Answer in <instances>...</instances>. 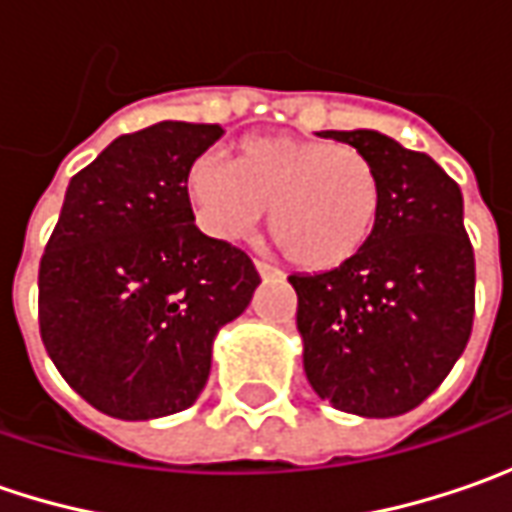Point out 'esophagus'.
Here are the masks:
<instances>
[{"instance_id":"1","label":"esophagus","mask_w":512,"mask_h":512,"mask_svg":"<svg viewBox=\"0 0 512 512\" xmlns=\"http://www.w3.org/2000/svg\"><path fill=\"white\" fill-rule=\"evenodd\" d=\"M256 270H259V276H282V270L273 265H267V262H259L256 259Z\"/></svg>"}]
</instances>
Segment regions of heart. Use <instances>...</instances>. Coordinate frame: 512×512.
Returning a JSON list of instances; mask_svg holds the SVG:
<instances>
[{
  "instance_id": "1",
  "label": "heart",
  "mask_w": 512,
  "mask_h": 512,
  "mask_svg": "<svg viewBox=\"0 0 512 512\" xmlns=\"http://www.w3.org/2000/svg\"><path fill=\"white\" fill-rule=\"evenodd\" d=\"M187 199L207 236L239 242L267 216L287 262L333 270L356 259L382 216V179L356 148L296 136H247L239 162L219 150L187 168Z\"/></svg>"
}]
</instances>
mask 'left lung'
<instances>
[{"instance_id":"1","label":"left lung","mask_w":512,"mask_h":512,"mask_svg":"<svg viewBox=\"0 0 512 512\" xmlns=\"http://www.w3.org/2000/svg\"><path fill=\"white\" fill-rule=\"evenodd\" d=\"M319 136L373 162L382 216L356 259L290 276L307 382L344 413L402 416L444 382L473 330L476 259L462 190L427 153L379 130Z\"/></svg>"}]
</instances>
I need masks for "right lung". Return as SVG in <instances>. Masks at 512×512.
Instances as JSON below:
<instances>
[{
    "label": "right lung",
    "mask_w": 512,
    "mask_h": 512,
    "mask_svg": "<svg viewBox=\"0 0 512 512\" xmlns=\"http://www.w3.org/2000/svg\"><path fill=\"white\" fill-rule=\"evenodd\" d=\"M222 133L159 122L70 179L39 262V333L62 379L113 419L196 402L219 327L262 282L245 250L193 225L187 168Z\"/></svg>",
    "instance_id": "right-lung-1"
}]
</instances>
